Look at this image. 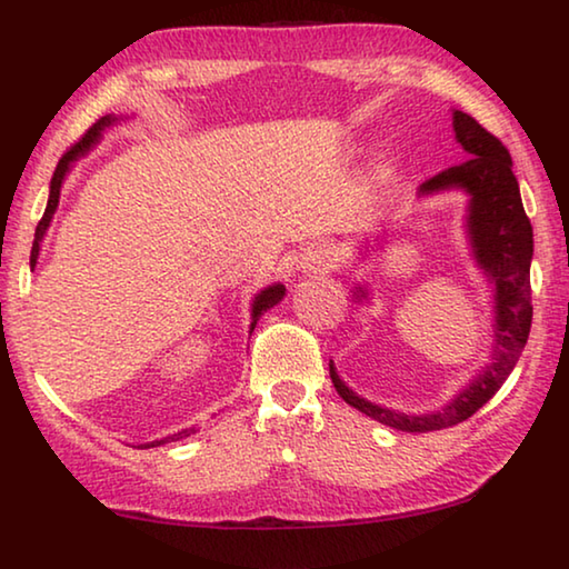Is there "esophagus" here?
Returning <instances> with one entry per match:
<instances>
[{"mask_svg":"<svg viewBox=\"0 0 569 569\" xmlns=\"http://www.w3.org/2000/svg\"><path fill=\"white\" fill-rule=\"evenodd\" d=\"M336 250L326 243H311L301 253V268L306 273H329L336 266Z\"/></svg>","mask_w":569,"mask_h":569,"instance_id":"1","label":"esophagus"}]
</instances>
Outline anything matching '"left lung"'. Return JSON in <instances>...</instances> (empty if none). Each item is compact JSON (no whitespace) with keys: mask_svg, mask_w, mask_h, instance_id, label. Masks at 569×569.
<instances>
[{"mask_svg":"<svg viewBox=\"0 0 569 569\" xmlns=\"http://www.w3.org/2000/svg\"><path fill=\"white\" fill-rule=\"evenodd\" d=\"M455 134L469 158L461 166L441 170L419 186V196H431L439 190H465L469 196L467 233L475 261L495 286V346L492 361L461 389L445 409L435 413H401L383 409L353 393L339 379L333 363H329L331 381L339 397L359 409L366 417L377 419L399 431H437L455 427L477 413L485 403L502 389L509 373L522 356V349L532 326V286H529V263H532V223L525 213L519 186L512 172L509 150L492 132L469 118L467 112L455 110ZM356 301H363V288L353 291Z\"/></svg>","mask_w":569,"mask_h":569,"instance_id":"8db88e82","label":"left lung"}]
</instances>
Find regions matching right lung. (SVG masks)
Masks as SVG:
<instances>
[{
	"mask_svg": "<svg viewBox=\"0 0 569 569\" xmlns=\"http://www.w3.org/2000/svg\"><path fill=\"white\" fill-rule=\"evenodd\" d=\"M114 120H118V118H112V114H104V118H100L98 122H94L92 128L82 134V140H77L74 146H72L70 150H67L64 156L60 158V162H57L54 176H52V182H50V200H47L44 216H42L40 223H37V230H34V243H32V256H30V266H32V268H34V263H37V258H40V243H42V238H44V233H47V228H50V223H52L54 210H57V206H60V190H62L64 176H67V172H70V166H72L74 160H80V158L84 156V152H88V150L94 146V142L100 140L102 130L110 128V124H112ZM283 293H286V286L276 283V286L263 288V291L253 298V306H250V319H253V321H250V331L256 329V323H258V319H261V316H263V311H268V308H273L278 301H281ZM190 435H196V427L182 429V431H178V435L166 437V439L148 441V445H140V447H146V449L160 447V445H166V441H178V439L190 437Z\"/></svg>",
	"mask_w": 569,
	"mask_h": 569,
	"instance_id": "right-lung-1",
	"label": "right lung"
}]
</instances>
